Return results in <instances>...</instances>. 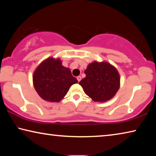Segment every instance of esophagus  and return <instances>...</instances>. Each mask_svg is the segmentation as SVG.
I'll list each match as a JSON object with an SVG mask.
<instances>
[{
	"instance_id": "34e87169",
	"label": "esophagus",
	"mask_w": 156,
	"mask_h": 156,
	"mask_svg": "<svg viewBox=\"0 0 156 156\" xmlns=\"http://www.w3.org/2000/svg\"><path fill=\"white\" fill-rule=\"evenodd\" d=\"M77 80H78V82H80V80H81V76H77Z\"/></svg>"
}]
</instances>
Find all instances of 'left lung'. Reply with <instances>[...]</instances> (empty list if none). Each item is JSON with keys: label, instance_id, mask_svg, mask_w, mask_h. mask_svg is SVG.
Listing matches in <instances>:
<instances>
[{"label": "left lung", "instance_id": "obj_1", "mask_svg": "<svg viewBox=\"0 0 156 156\" xmlns=\"http://www.w3.org/2000/svg\"><path fill=\"white\" fill-rule=\"evenodd\" d=\"M86 77L79 82L84 93L96 102L110 100L120 87V76L115 67L107 62H94L84 71Z\"/></svg>", "mask_w": 156, "mask_h": 156}]
</instances>
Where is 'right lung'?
<instances>
[{
	"label": "right lung",
	"mask_w": 156,
	"mask_h": 156,
	"mask_svg": "<svg viewBox=\"0 0 156 156\" xmlns=\"http://www.w3.org/2000/svg\"><path fill=\"white\" fill-rule=\"evenodd\" d=\"M34 85L42 98L58 102L67 94L70 87L78 80L70 69L62 65L59 59L48 58L36 69L33 76Z\"/></svg>",
	"instance_id": "right-lung-1"
}]
</instances>
